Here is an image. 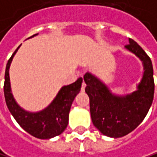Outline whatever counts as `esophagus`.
Wrapping results in <instances>:
<instances>
[{
	"label": "esophagus",
	"mask_w": 157,
	"mask_h": 157,
	"mask_svg": "<svg viewBox=\"0 0 157 157\" xmlns=\"http://www.w3.org/2000/svg\"><path fill=\"white\" fill-rule=\"evenodd\" d=\"M85 86H86V84H85V82H83L82 83V88H81L82 92H83V91H84V89H85Z\"/></svg>",
	"instance_id": "esophagus-1"
}]
</instances>
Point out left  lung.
<instances>
[{
	"instance_id": "left-lung-1",
	"label": "left lung",
	"mask_w": 157,
	"mask_h": 157,
	"mask_svg": "<svg viewBox=\"0 0 157 157\" xmlns=\"http://www.w3.org/2000/svg\"><path fill=\"white\" fill-rule=\"evenodd\" d=\"M126 48L143 61L145 72L137 91L123 97L117 96L92 74L86 73L83 76L93 125L110 137H121L133 131L147 116L154 99L155 82L150 57L131 38Z\"/></svg>"
}]
</instances>
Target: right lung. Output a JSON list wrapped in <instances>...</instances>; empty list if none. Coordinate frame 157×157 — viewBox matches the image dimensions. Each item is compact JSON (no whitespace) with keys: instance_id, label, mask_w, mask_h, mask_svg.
Wrapping results in <instances>:
<instances>
[{"instance_id":"1","label":"right lung","mask_w":157,"mask_h":157,"mask_svg":"<svg viewBox=\"0 0 157 157\" xmlns=\"http://www.w3.org/2000/svg\"><path fill=\"white\" fill-rule=\"evenodd\" d=\"M36 35L35 34L30 37ZM20 47L21 46L18 47L8 60L5 70L3 91L8 109L19 125L31 136L40 139H48L60 135L67 127L69 111L75 96L81 90L82 79L78 78L75 82L62 87L55 100L45 109L36 113L28 112L22 109L15 101L10 92L9 76L10 65Z\"/></svg>"}]
</instances>
